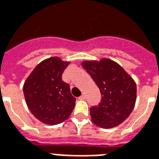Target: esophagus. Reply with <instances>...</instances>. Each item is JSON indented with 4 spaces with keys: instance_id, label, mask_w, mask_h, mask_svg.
I'll use <instances>...</instances> for the list:
<instances>
[{
    "instance_id": "1",
    "label": "esophagus",
    "mask_w": 159,
    "mask_h": 159,
    "mask_svg": "<svg viewBox=\"0 0 159 159\" xmlns=\"http://www.w3.org/2000/svg\"><path fill=\"white\" fill-rule=\"evenodd\" d=\"M86 98V95L84 94V93H83V94L81 95L79 97V99H82V100H83V99H85Z\"/></svg>"
}]
</instances>
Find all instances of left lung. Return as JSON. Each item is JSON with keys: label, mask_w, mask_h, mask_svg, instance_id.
<instances>
[{"label": "left lung", "mask_w": 159, "mask_h": 159, "mask_svg": "<svg viewBox=\"0 0 159 159\" xmlns=\"http://www.w3.org/2000/svg\"><path fill=\"white\" fill-rule=\"evenodd\" d=\"M83 67L91 76L101 93L100 103L90 108L93 122L102 128L117 126L132 111L136 99L134 80L123 68L109 59L84 61Z\"/></svg>", "instance_id": "8db88e82"}]
</instances>
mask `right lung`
Masks as SVG:
<instances>
[{"label": "right lung", "mask_w": 159, "mask_h": 159, "mask_svg": "<svg viewBox=\"0 0 159 159\" xmlns=\"http://www.w3.org/2000/svg\"><path fill=\"white\" fill-rule=\"evenodd\" d=\"M69 65L58 57L47 59L38 65L23 85V93L29 110L47 125L60 124L69 118L76 98L70 86L62 81Z\"/></svg>", "instance_id": "add662e5"}]
</instances>
